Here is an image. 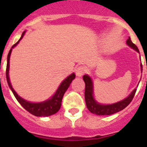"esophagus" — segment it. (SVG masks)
Returning <instances> with one entry per match:
<instances>
[{
	"mask_svg": "<svg viewBox=\"0 0 147 147\" xmlns=\"http://www.w3.org/2000/svg\"><path fill=\"white\" fill-rule=\"evenodd\" d=\"M86 72V68L84 66H79L76 69V74L78 76H82L83 74H85Z\"/></svg>",
	"mask_w": 147,
	"mask_h": 147,
	"instance_id": "34e87169",
	"label": "esophagus"
}]
</instances>
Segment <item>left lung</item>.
I'll use <instances>...</instances> for the list:
<instances>
[{
	"label": "left lung",
	"instance_id": "obj_1",
	"mask_svg": "<svg viewBox=\"0 0 147 147\" xmlns=\"http://www.w3.org/2000/svg\"><path fill=\"white\" fill-rule=\"evenodd\" d=\"M127 44L129 45L130 47H131L138 53H139L138 47L131 42L130 38L127 40ZM141 70L142 71V65H141ZM83 80L85 82V101H86V107L90 113L96 114V115H99V116L111 115V114L116 113L119 111L123 110V109L126 108L131 103L134 96L136 94V89H135L127 98L123 99L120 102L114 103L112 105H101L96 102L94 98L93 82L91 79L88 76L85 75L83 76Z\"/></svg>",
	"mask_w": 147,
	"mask_h": 147
}]
</instances>
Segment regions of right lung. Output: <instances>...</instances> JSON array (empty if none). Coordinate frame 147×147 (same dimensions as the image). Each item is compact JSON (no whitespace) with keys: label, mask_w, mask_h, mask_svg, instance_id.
I'll list each match as a JSON object with an SVG mask.
<instances>
[{"label":"right lung","mask_w":147,"mask_h":147,"mask_svg":"<svg viewBox=\"0 0 147 147\" xmlns=\"http://www.w3.org/2000/svg\"><path fill=\"white\" fill-rule=\"evenodd\" d=\"M24 33L25 32L22 34V36H21L20 39L15 45H12V47H11L10 51L8 53V57H7V67H6V79H7V82H8V84L9 87H10V89L11 90L13 94L16 97V98L17 99V101L20 102V104L26 110L28 111L30 113H31L34 116H36V117H48V116H51L53 114H55L56 113H57L59 109H61L63 96H64V93L66 92L67 88L70 86L71 81L75 79L76 75L72 73L71 75H70L69 76L67 77V79H65L61 83L60 86L58 87L57 90V92L55 93L54 95L51 98L49 99L47 101H45V102H39V103H32V102H27L26 100H24L22 98H20L16 93L14 89L11 86L10 80H9V77H8V71H9V59H10L11 49H12V48L14 46L17 45L19 42L22 39V38L24 35Z\"/></svg>","instance_id":"add662e5"}]
</instances>
